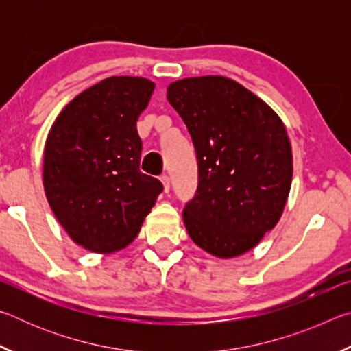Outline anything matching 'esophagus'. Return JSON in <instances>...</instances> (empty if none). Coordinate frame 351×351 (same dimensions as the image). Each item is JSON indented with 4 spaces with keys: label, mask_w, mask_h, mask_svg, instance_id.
<instances>
[{
    "label": "esophagus",
    "mask_w": 351,
    "mask_h": 351,
    "mask_svg": "<svg viewBox=\"0 0 351 351\" xmlns=\"http://www.w3.org/2000/svg\"><path fill=\"white\" fill-rule=\"evenodd\" d=\"M161 182H162L164 192L169 193V192H170V178H169L167 175H162V176H161Z\"/></svg>",
    "instance_id": "esophagus-1"
}]
</instances>
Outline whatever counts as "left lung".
I'll return each mask as SVG.
<instances>
[{"label": "left lung", "mask_w": 351, "mask_h": 351, "mask_svg": "<svg viewBox=\"0 0 351 351\" xmlns=\"http://www.w3.org/2000/svg\"><path fill=\"white\" fill-rule=\"evenodd\" d=\"M198 159V190L184 209L190 239L218 258L255 247L288 201L293 153L282 119L239 82L187 77L167 86Z\"/></svg>", "instance_id": "left-lung-1"}]
</instances>
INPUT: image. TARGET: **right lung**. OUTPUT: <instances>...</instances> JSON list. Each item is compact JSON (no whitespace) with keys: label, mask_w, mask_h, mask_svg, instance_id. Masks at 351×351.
<instances>
[{"label":"right lung","mask_w":351,"mask_h":351,"mask_svg":"<svg viewBox=\"0 0 351 351\" xmlns=\"http://www.w3.org/2000/svg\"><path fill=\"white\" fill-rule=\"evenodd\" d=\"M153 90L144 77H108L71 100L47 133V203L73 241L91 252L127 247L162 192L139 170L136 122Z\"/></svg>","instance_id":"1"}]
</instances>
